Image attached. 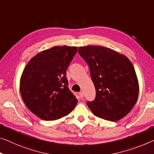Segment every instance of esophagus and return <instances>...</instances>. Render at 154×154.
Returning <instances> with one entry per match:
<instances>
[{
	"label": "esophagus",
	"instance_id": "esophagus-1",
	"mask_svg": "<svg viewBox=\"0 0 154 154\" xmlns=\"http://www.w3.org/2000/svg\"><path fill=\"white\" fill-rule=\"evenodd\" d=\"M79 97L81 99H82L83 97H84V94H83L82 92H79Z\"/></svg>",
	"mask_w": 154,
	"mask_h": 154
}]
</instances>
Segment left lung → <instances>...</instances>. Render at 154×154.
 I'll list each match as a JSON object with an SVG mask.
<instances>
[{
	"instance_id": "obj_1",
	"label": "left lung",
	"mask_w": 154,
	"mask_h": 154,
	"mask_svg": "<svg viewBox=\"0 0 154 154\" xmlns=\"http://www.w3.org/2000/svg\"><path fill=\"white\" fill-rule=\"evenodd\" d=\"M78 53L89 66L96 98L87 102L95 116L117 121L135 106L139 93L136 73L125 55L101 46H80Z\"/></svg>"
}]
</instances>
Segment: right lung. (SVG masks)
<instances>
[{"instance_id":"1","label":"right lung","mask_w":154,"mask_h":154,"mask_svg":"<svg viewBox=\"0 0 154 154\" xmlns=\"http://www.w3.org/2000/svg\"><path fill=\"white\" fill-rule=\"evenodd\" d=\"M77 51V46H53L38 53L24 68L20 79L22 99L42 120H57L76 106L77 99L68 87L66 70Z\"/></svg>"}]
</instances>
